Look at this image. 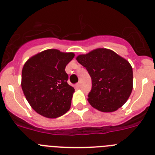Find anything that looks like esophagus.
I'll return each mask as SVG.
<instances>
[{"mask_svg": "<svg viewBox=\"0 0 155 155\" xmlns=\"http://www.w3.org/2000/svg\"><path fill=\"white\" fill-rule=\"evenodd\" d=\"M81 82H79V83H78V84H76V87H78V88L81 87Z\"/></svg>", "mask_w": 155, "mask_h": 155, "instance_id": "obj_1", "label": "esophagus"}]
</instances>
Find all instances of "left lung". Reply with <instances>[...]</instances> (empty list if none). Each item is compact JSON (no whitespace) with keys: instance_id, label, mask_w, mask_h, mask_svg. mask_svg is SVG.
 Wrapping results in <instances>:
<instances>
[{"instance_id":"obj_1","label":"left lung","mask_w":155,"mask_h":155,"mask_svg":"<svg viewBox=\"0 0 155 155\" xmlns=\"http://www.w3.org/2000/svg\"><path fill=\"white\" fill-rule=\"evenodd\" d=\"M91 78L87 101L94 109L112 113L127 102L133 90L130 64L113 50L98 48L76 57Z\"/></svg>"}]
</instances>
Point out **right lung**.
<instances>
[{"mask_svg":"<svg viewBox=\"0 0 155 155\" xmlns=\"http://www.w3.org/2000/svg\"><path fill=\"white\" fill-rule=\"evenodd\" d=\"M74 57V53L49 49L25 63L21 88L31 107L41 116L57 118L71 108L74 88L67 82L65 68Z\"/></svg>","mask_w":155,"mask_h":155,"instance_id":"right-lung-1","label":"right lung"}]
</instances>
